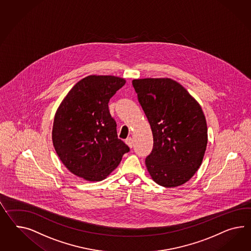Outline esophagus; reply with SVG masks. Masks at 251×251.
I'll return each mask as SVG.
<instances>
[{
	"label": "esophagus",
	"instance_id": "1",
	"mask_svg": "<svg viewBox=\"0 0 251 251\" xmlns=\"http://www.w3.org/2000/svg\"><path fill=\"white\" fill-rule=\"evenodd\" d=\"M125 143H126V144H127L129 147L132 148V146H133V140H132V138H130V137L127 138V139L125 140Z\"/></svg>",
	"mask_w": 251,
	"mask_h": 251
}]
</instances>
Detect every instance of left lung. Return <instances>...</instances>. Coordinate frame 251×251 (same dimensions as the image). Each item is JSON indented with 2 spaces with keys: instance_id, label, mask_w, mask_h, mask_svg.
Masks as SVG:
<instances>
[{
  "instance_id": "obj_1",
  "label": "left lung",
  "mask_w": 251,
  "mask_h": 251,
  "mask_svg": "<svg viewBox=\"0 0 251 251\" xmlns=\"http://www.w3.org/2000/svg\"><path fill=\"white\" fill-rule=\"evenodd\" d=\"M149 121L153 148L145 159L155 183L176 187L189 181L203 161L207 126L198 102L171 78L132 80Z\"/></svg>"
}]
</instances>
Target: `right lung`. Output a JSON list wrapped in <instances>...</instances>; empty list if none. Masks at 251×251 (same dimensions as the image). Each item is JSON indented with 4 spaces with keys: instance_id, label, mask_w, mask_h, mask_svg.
<instances>
[{
    "instance_id": "1",
    "label": "right lung",
    "mask_w": 251,
    "mask_h": 251,
    "mask_svg": "<svg viewBox=\"0 0 251 251\" xmlns=\"http://www.w3.org/2000/svg\"><path fill=\"white\" fill-rule=\"evenodd\" d=\"M126 80L88 75L77 82L54 115L52 140L62 163L87 181H101L117 168L128 145L118 138L108 101Z\"/></svg>"
}]
</instances>
